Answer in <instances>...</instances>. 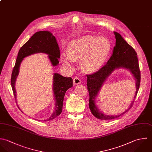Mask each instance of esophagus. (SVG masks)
<instances>
[{
  "label": "esophagus",
  "instance_id": "obj_1",
  "mask_svg": "<svg viewBox=\"0 0 152 152\" xmlns=\"http://www.w3.org/2000/svg\"><path fill=\"white\" fill-rule=\"evenodd\" d=\"M81 83V80L80 79L79 77H75L74 79H73V83L75 85H78V84H80Z\"/></svg>",
  "mask_w": 152,
  "mask_h": 152
}]
</instances>
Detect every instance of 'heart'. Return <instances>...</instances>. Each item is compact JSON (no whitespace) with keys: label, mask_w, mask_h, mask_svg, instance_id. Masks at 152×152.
I'll return each mask as SVG.
<instances>
[{"label":"heart","mask_w":152,"mask_h":152,"mask_svg":"<svg viewBox=\"0 0 152 152\" xmlns=\"http://www.w3.org/2000/svg\"><path fill=\"white\" fill-rule=\"evenodd\" d=\"M111 50L109 42L103 37L87 36L72 41L67 53L62 55L63 63L67 66L79 61L82 69L88 72L99 69L106 61Z\"/></svg>","instance_id":"obj_1"}]
</instances>
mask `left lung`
<instances>
[{"label": "left lung", "instance_id": "left-lung-1", "mask_svg": "<svg viewBox=\"0 0 152 152\" xmlns=\"http://www.w3.org/2000/svg\"><path fill=\"white\" fill-rule=\"evenodd\" d=\"M116 38V45L113 49V53L107 63L93 73L87 75V86L89 93V108L91 113L97 119L101 120H112L119 118L133 106L139 91L140 83V71L137 53L134 49L129 45L121 35L114 31ZM124 67L129 69L134 75L136 80L137 91L135 96L129 108L122 114L118 116H109L101 113L96 108L94 103V99L100 89L105 79L116 68Z\"/></svg>", "mask_w": 152, "mask_h": 152}]
</instances>
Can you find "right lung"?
<instances>
[{
  "mask_svg": "<svg viewBox=\"0 0 152 152\" xmlns=\"http://www.w3.org/2000/svg\"><path fill=\"white\" fill-rule=\"evenodd\" d=\"M39 52L49 55V58L53 66L58 64V59L60 58L59 46L55 37L48 31H39L35 33L29 40L21 47L19 51L11 76V85L15 100L16 91L15 83L19 74L20 63L24 58ZM53 80V92L56 101V107L52 115L44 121L53 120L61 115L65 93L67 89L73 86V79L71 77H63L58 73H55Z\"/></svg>",
  "mask_w": 152,
  "mask_h": 152,
  "instance_id": "1",
  "label": "right lung"
}]
</instances>
